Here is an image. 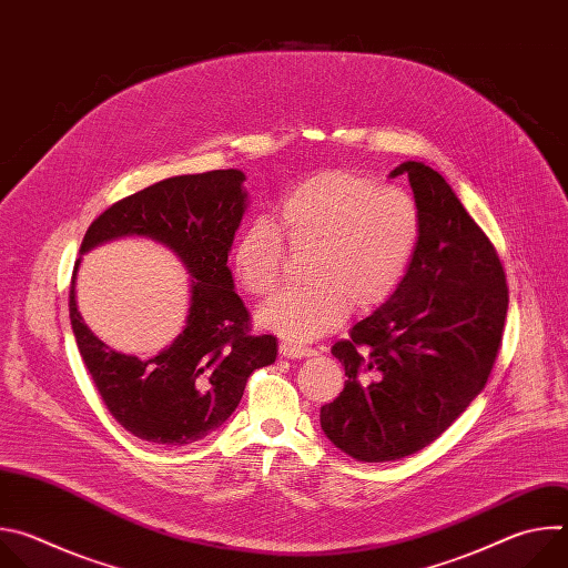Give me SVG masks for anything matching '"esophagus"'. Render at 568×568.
Listing matches in <instances>:
<instances>
[{
	"mask_svg": "<svg viewBox=\"0 0 568 568\" xmlns=\"http://www.w3.org/2000/svg\"><path fill=\"white\" fill-rule=\"evenodd\" d=\"M278 353H281L283 357H287V359H303V357H312L316 351H312V348H303V346H294V344L283 342V344L278 346Z\"/></svg>",
	"mask_w": 568,
	"mask_h": 568,
	"instance_id": "esophagus-1",
	"label": "esophagus"
}]
</instances>
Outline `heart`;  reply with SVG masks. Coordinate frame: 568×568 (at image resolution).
Segmentation results:
<instances>
[{
    "instance_id": "heart-1",
    "label": "heart",
    "mask_w": 568,
    "mask_h": 568,
    "mask_svg": "<svg viewBox=\"0 0 568 568\" xmlns=\"http://www.w3.org/2000/svg\"><path fill=\"white\" fill-rule=\"evenodd\" d=\"M292 250H314L307 281L312 290H290L267 301L256 321L290 344H307L339 328L351 305L357 312L386 303L407 274L420 240V209L399 189H379L353 171H323L278 204ZM285 242L276 224L254 217L231 250L240 287L270 294L283 272Z\"/></svg>"
}]
</instances>
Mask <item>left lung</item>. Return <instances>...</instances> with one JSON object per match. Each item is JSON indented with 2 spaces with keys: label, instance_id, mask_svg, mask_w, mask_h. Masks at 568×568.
I'll return each mask as SVG.
<instances>
[{
  "label": "left lung",
  "instance_id": "8db88e82",
  "mask_svg": "<svg viewBox=\"0 0 568 568\" xmlns=\"http://www.w3.org/2000/svg\"><path fill=\"white\" fill-rule=\"evenodd\" d=\"M420 209L414 261L393 296L333 346L348 379L321 429L355 460L386 463L434 443L483 390L499 355L508 285L493 242L452 186L404 161Z\"/></svg>",
  "mask_w": 568,
  "mask_h": 568
}]
</instances>
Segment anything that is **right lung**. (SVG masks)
I'll use <instances>...</instances> for the list:
<instances>
[{"mask_svg":"<svg viewBox=\"0 0 568 568\" xmlns=\"http://www.w3.org/2000/svg\"><path fill=\"white\" fill-rule=\"evenodd\" d=\"M245 173L211 171L156 182L103 211L80 254L116 237H148L189 270L186 326L156 355H125L103 344L75 305L73 267L69 318L73 337L108 412L132 436L154 445H191L229 420L256 368L276 359L272 335H250V312L226 265L247 211Z\"/></svg>","mask_w":568,"mask_h":568,"instance_id":"1","label":"right lung"}]
</instances>
